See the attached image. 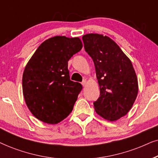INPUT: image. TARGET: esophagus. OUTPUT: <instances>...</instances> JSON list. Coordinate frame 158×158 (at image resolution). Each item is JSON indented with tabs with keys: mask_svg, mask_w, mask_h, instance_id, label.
Segmentation results:
<instances>
[{
	"mask_svg": "<svg viewBox=\"0 0 158 158\" xmlns=\"http://www.w3.org/2000/svg\"><path fill=\"white\" fill-rule=\"evenodd\" d=\"M81 85H82L84 87H85V86H86V85H87V79H84L82 82H81Z\"/></svg>",
	"mask_w": 158,
	"mask_h": 158,
	"instance_id": "34e87169",
	"label": "esophagus"
}]
</instances>
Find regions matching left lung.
Segmentation results:
<instances>
[{"mask_svg":"<svg viewBox=\"0 0 158 158\" xmlns=\"http://www.w3.org/2000/svg\"><path fill=\"white\" fill-rule=\"evenodd\" d=\"M85 50L93 60L100 97L96 113L110 121L124 116L137 97V77L131 60L108 36L90 33L82 37Z\"/></svg>","mask_w":158,"mask_h":158,"instance_id":"8db88e82","label":"left lung"}]
</instances>
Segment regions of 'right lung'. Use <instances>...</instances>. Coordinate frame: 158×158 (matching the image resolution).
<instances>
[{
	"mask_svg": "<svg viewBox=\"0 0 158 158\" xmlns=\"http://www.w3.org/2000/svg\"><path fill=\"white\" fill-rule=\"evenodd\" d=\"M82 46L79 37H50L27 64L23 94L27 108L40 121L57 124L72 111L82 86L70 80L68 61Z\"/></svg>",
	"mask_w": 158,
	"mask_h": 158,
	"instance_id": "obj_1",
	"label": "right lung"
}]
</instances>
